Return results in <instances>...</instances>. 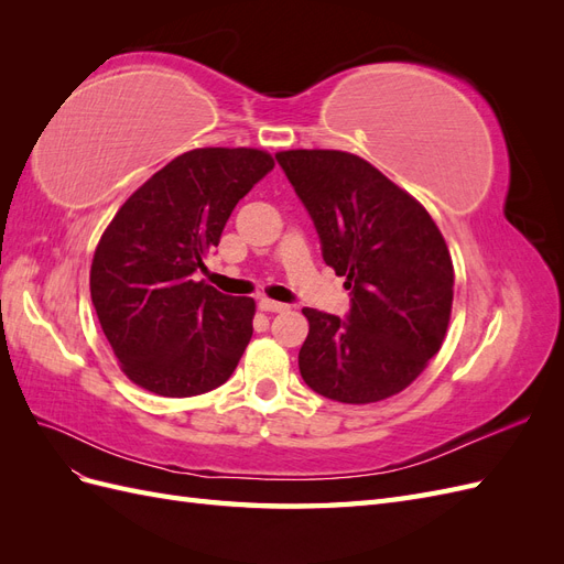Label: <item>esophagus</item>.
<instances>
[{
	"label": "esophagus",
	"instance_id": "obj_1",
	"mask_svg": "<svg viewBox=\"0 0 564 564\" xmlns=\"http://www.w3.org/2000/svg\"><path fill=\"white\" fill-rule=\"evenodd\" d=\"M259 308L265 313H284V311H289V305L280 303V301H272V299H261Z\"/></svg>",
	"mask_w": 564,
	"mask_h": 564
}]
</instances>
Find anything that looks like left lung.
Returning <instances> with one entry per match:
<instances>
[{"mask_svg":"<svg viewBox=\"0 0 564 564\" xmlns=\"http://www.w3.org/2000/svg\"><path fill=\"white\" fill-rule=\"evenodd\" d=\"M319 235L322 259L346 278L344 317L303 308V381L319 395L369 404L398 395L440 350L454 265L435 220L377 166L340 150L275 155Z\"/></svg>","mask_w":564,"mask_h":564,"instance_id":"left-lung-1","label":"left lung"}]
</instances>
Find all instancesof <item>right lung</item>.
Returning <instances> with one entry per match:
<instances>
[{
  "label": "right lung",
  "mask_w": 564,
  "mask_h": 564,
  "mask_svg": "<svg viewBox=\"0 0 564 564\" xmlns=\"http://www.w3.org/2000/svg\"><path fill=\"white\" fill-rule=\"evenodd\" d=\"M253 148H197L148 178L112 218L91 263V301L127 377L162 398L226 383L253 334L256 303L195 282L228 218L268 172Z\"/></svg>",
  "instance_id": "right-lung-1"
}]
</instances>
